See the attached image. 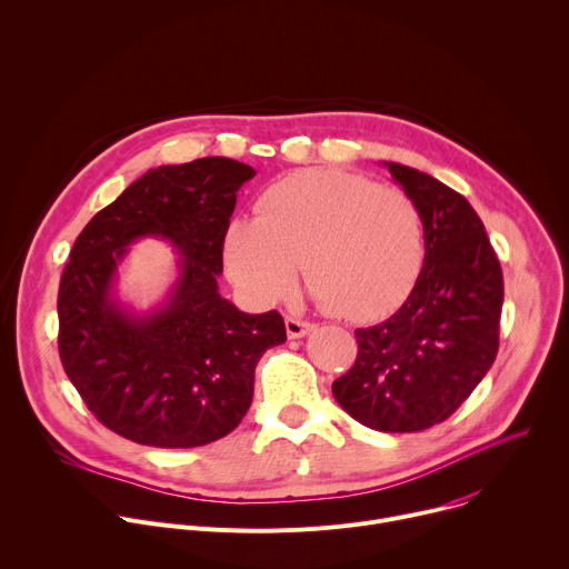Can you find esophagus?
Here are the masks:
<instances>
[{"instance_id":"obj_1","label":"esophagus","mask_w":569,"mask_h":569,"mask_svg":"<svg viewBox=\"0 0 569 569\" xmlns=\"http://www.w3.org/2000/svg\"><path fill=\"white\" fill-rule=\"evenodd\" d=\"M312 331V323L310 321H303V319H297V317H286V333L288 338H303Z\"/></svg>"}]
</instances>
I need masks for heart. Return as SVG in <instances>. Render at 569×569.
<instances>
[{
  "mask_svg": "<svg viewBox=\"0 0 569 569\" xmlns=\"http://www.w3.org/2000/svg\"><path fill=\"white\" fill-rule=\"evenodd\" d=\"M308 295L342 319L391 312L415 290L426 263L417 202L400 189L338 171L310 169L270 184L257 218L224 233V266L257 306L279 301L299 268Z\"/></svg>",
  "mask_w": 569,
  "mask_h": 569,
  "instance_id": "heart-1",
  "label": "heart"
}]
</instances>
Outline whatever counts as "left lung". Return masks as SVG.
Wrapping results in <instances>:
<instances>
[{"label": "left lung", "mask_w": 569, "mask_h": 569, "mask_svg": "<svg viewBox=\"0 0 569 569\" xmlns=\"http://www.w3.org/2000/svg\"><path fill=\"white\" fill-rule=\"evenodd\" d=\"M423 218L421 277L389 319L358 329L356 365L333 382L342 410L378 432L446 421L498 356L505 281L470 202L417 169L382 161Z\"/></svg>", "instance_id": "8db88e82"}]
</instances>
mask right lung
<instances>
[{"instance_id":"right-lung-1","label":"right lung","mask_w":569,"mask_h":569,"mask_svg":"<svg viewBox=\"0 0 569 569\" xmlns=\"http://www.w3.org/2000/svg\"><path fill=\"white\" fill-rule=\"evenodd\" d=\"M257 171L229 157L157 167L101 209L76 238L58 290V351L90 412L154 448L227 437L248 415L261 356L286 342L277 310L250 315L218 292L238 189ZM177 248L168 299L134 313L116 299V272L139 237Z\"/></svg>"}]
</instances>
